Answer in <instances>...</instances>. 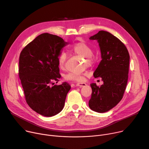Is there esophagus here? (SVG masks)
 <instances>
[{"label":"esophagus","instance_id":"34e87169","mask_svg":"<svg viewBox=\"0 0 149 149\" xmlns=\"http://www.w3.org/2000/svg\"><path fill=\"white\" fill-rule=\"evenodd\" d=\"M76 86H79V87L81 88V87L85 86H86V84L84 83H77L76 84Z\"/></svg>","mask_w":149,"mask_h":149}]
</instances>
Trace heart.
<instances>
[{"instance_id":"heart-1","label":"heart","mask_w":149,"mask_h":149,"mask_svg":"<svg viewBox=\"0 0 149 149\" xmlns=\"http://www.w3.org/2000/svg\"><path fill=\"white\" fill-rule=\"evenodd\" d=\"M70 51L72 52L75 55H77L82 58H84L85 64L88 66H92L94 63V58L93 57L92 55L93 51L89 46L84 43L80 42L77 43L70 48ZM67 58V55L65 52H61L58 57V66L60 68L63 69L65 67V63ZM85 74H77L73 72H69L65 75V79L66 80L81 82L84 79Z\"/></svg>"}]
</instances>
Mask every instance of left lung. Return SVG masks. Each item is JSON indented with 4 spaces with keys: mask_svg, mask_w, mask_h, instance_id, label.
Wrapping results in <instances>:
<instances>
[{
    "mask_svg": "<svg viewBox=\"0 0 149 149\" xmlns=\"http://www.w3.org/2000/svg\"><path fill=\"white\" fill-rule=\"evenodd\" d=\"M90 40H97L102 60L93 73L103 84L100 87L91 84L92 95L89 101L91 110L104 113L111 110L121 100L126 89L129 68V52L119 39L104 31L91 36Z\"/></svg>",
    "mask_w": 149,
    "mask_h": 149,
    "instance_id": "left-lung-1",
    "label": "left lung"
}]
</instances>
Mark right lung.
Masks as SVG:
<instances>
[{
	"mask_svg": "<svg viewBox=\"0 0 149 149\" xmlns=\"http://www.w3.org/2000/svg\"><path fill=\"white\" fill-rule=\"evenodd\" d=\"M68 44L57 36L43 33L28 44L20 54L19 75L26 103L45 116H52L62 111L70 89L66 82L51 86L61 78L58 59Z\"/></svg>",
	"mask_w": 149,
	"mask_h": 149,
	"instance_id": "add662e5",
	"label": "right lung"
}]
</instances>
